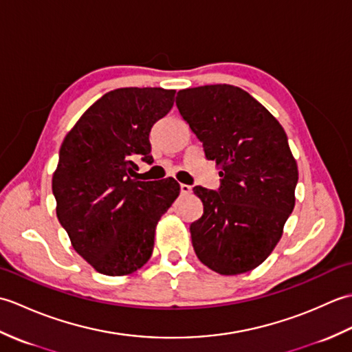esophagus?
Returning <instances> with one entry per match:
<instances>
[{
    "label": "esophagus",
    "mask_w": 352,
    "mask_h": 352,
    "mask_svg": "<svg viewBox=\"0 0 352 352\" xmlns=\"http://www.w3.org/2000/svg\"><path fill=\"white\" fill-rule=\"evenodd\" d=\"M180 192L183 195H189V193H192V188L189 184H180Z\"/></svg>",
    "instance_id": "34e87169"
}]
</instances>
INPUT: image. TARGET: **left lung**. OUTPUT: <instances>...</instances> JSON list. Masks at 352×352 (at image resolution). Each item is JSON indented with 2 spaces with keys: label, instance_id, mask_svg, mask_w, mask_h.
I'll list each match as a JSON object with an SVG mask.
<instances>
[{
  "label": "left lung",
  "instance_id": "left-lung-1",
  "mask_svg": "<svg viewBox=\"0 0 352 352\" xmlns=\"http://www.w3.org/2000/svg\"><path fill=\"white\" fill-rule=\"evenodd\" d=\"M177 107L219 170V190L197 186L204 213L190 226L201 263L221 275L260 266L295 207L298 164L266 107L231 85L183 89Z\"/></svg>",
  "mask_w": 352,
  "mask_h": 352
}]
</instances>
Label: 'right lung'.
Segmentation results:
<instances>
[{
	"instance_id": "right-lung-1",
	"label": "right lung",
	"mask_w": 352,
	"mask_h": 352,
	"mask_svg": "<svg viewBox=\"0 0 352 352\" xmlns=\"http://www.w3.org/2000/svg\"><path fill=\"white\" fill-rule=\"evenodd\" d=\"M175 91L121 87L102 95L63 139L52 174L56 213L96 272L122 276L149 260L155 227L180 193L166 178H134L136 159H153L149 131L174 106Z\"/></svg>"
}]
</instances>
